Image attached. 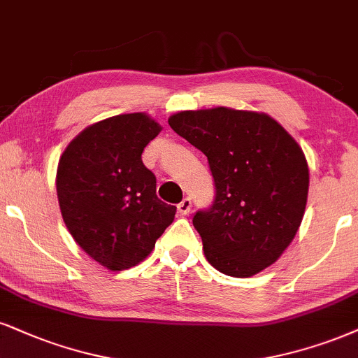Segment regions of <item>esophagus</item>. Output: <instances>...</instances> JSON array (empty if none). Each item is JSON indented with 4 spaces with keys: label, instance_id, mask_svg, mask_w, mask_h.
Returning a JSON list of instances; mask_svg holds the SVG:
<instances>
[{
    "label": "esophagus",
    "instance_id": "obj_1",
    "mask_svg": "<svg viewBox=\"0 0 358 358\" xmlns=\"http://www.w3.org/2000/svg\"><path fill=\"white\" fill-rule=\"evenodd\" d=\"M191 207H192V201L189 199V197H186V199H182V201H180V204L178 206V210H179V214H182V215L189 214V213H191Z\"/></svg>",
    "mask_w": 358,
    "mask_h": 358
}]
</instances>
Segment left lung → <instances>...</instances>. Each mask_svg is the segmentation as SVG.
<instances>
[{
  "label": "left lung",
  "instance_id": "1",
  "mask_svg": "<svg viewBox=\"0 0 358 358\" xmlns=\"http://www.w3.org/2000/svg\"><path fill=\"white\" fill-rule=\"evenodd\" d=\"M206 154L215 196L192 224L219 272L250 277L280 257L301 227L308 166L301 145L264 113L214 108L169 117Z\"/></svg>",
  "mask_w": 358,
  "mask_h": 358
}]
</instances>
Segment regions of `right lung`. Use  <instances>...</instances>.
<instances>
[{
  "instance_id": "obj_1",
  "label": "right lung",
  "mask_w": 358,
  "mask_h": 358,
  "mask_svg": "<svg viewBox=\"0 0 358 358\" xmlns=\"http://www.w3.org/2000/svg\"><path fill=\"white\" fill-rule=\"evenodd\" d=\"M159 132L148 114H119L79 132L57 164L66 227L87 255L111 271L144 260L174 220L176 207L156 196V176L141 159Z\"/></svg>"
}]
</instances>
